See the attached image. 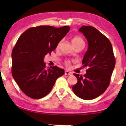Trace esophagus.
Returning a JSON list of instances; mask_svg holds the SVG:
<instances>
[{
  "instance_id": "esophagus-1",
  "label": "esophagus",
  "mask_w": 126,
  "mask_h": 126,
  "mask_svg": "<svg viewBox=\"0 0 126 126\" xmlns=\"http://www.w3.org/2000/svg\"><path fill=\"white\" fill-rule=\"evenodd\" d=\"M65 75H67V76H71V75H72V73H71V72H70L69 71H65Z\"/></svg>"
}]
</instances>
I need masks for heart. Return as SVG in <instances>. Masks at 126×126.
Masks as SVG:
<instances>
[{
    "instance_id": "b5f03b06",
    "label": "heart",
    "mask_w": 126,
    "mask_h": 126,
    "mask_svg": "<svg viewBox=\"0 0 126 126\" xmlns=\"http://www.w3.org/2000/svg\"><path fill=\"white\" fill-rule=\"evenodd\" d=\"M72 43L73 44V46H77V45H80V44H82V45H84V43L83 40L81 37H79V36H74L72 39ZM61 42H59V43L57 45V47H58L60 45ZM64 64L67 66V67H69V66L71 65V61L69 60H65L64 62Z\"/></svg>"
}]
</instances>
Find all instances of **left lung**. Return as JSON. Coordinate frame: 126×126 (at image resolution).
<instances>
[{"label":"left lung","instance_id":"obj_1","mask_svg":"<svg viewBox=\"0 0 126 126\" xmlns=\"http://www.w3.org/2000/svg\"><path fill=\"white\" fill-rule=\"evenodd\" d=\"M79 31L88 41V50L82 61L83 67L88 69L83 76L74 73L78 82L72 89L78 97L91 100L101 95L109 86L116 59L111 43L96 28L83 25Z\"/></svg>","mask_w":126,"mask_h":126}]
</instances>
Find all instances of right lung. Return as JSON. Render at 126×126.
<instances>
[{"label":"right lung","mask_w":126,"mask_h":126,"mask_svg":"<svg viewBox=\"0 0 126 126\" xmlns=\"http://www.w3.org/2000/svg\"><path fill=\"white\" fill-rule=\"evenodd\" d=\"M70 27L49 25L32 27L18 38L12 53V74L25 95L33 99L45 97L57 78L64 73L57 66L46 69L44 57L57 48Z\"/></svg>","instance_id":"1"}]
</instances>
